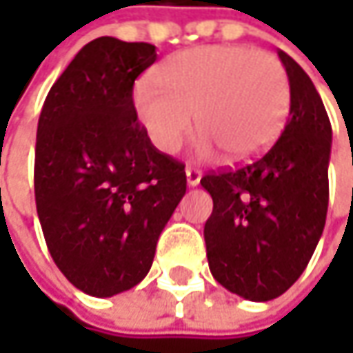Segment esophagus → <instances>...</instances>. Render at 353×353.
I'll list each match as a JSON object with an SVG mask.
<instances>
[{
    "label": "esophagus",
    "instance_id": "obj_1",
    "mask_svg": "<svg viewBox=\"0 0 353 353\" xmlns=\"http://www.w3.org/2000/svg\"><path fill=\"white\" fill-rule=\"evenodd\" d=\"M186 184L188 186H198V183H200V179H202V172L198 169H192V167H186Z\"/></svg>",
    "mask_w": 353,
    "mask_h": 353
}]
</instances>
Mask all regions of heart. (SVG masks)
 <instances>
[{"label": "heart", "mask_w": 353, "mask_h": 353, "mask_svg": "<svg viewBox=\"0 0 353 353\" xmlns=\"http://www.w3.org/2000/svg\"><path fill=\"white\" fill-rule=\"evenodd\" d=\"M157 84L137 82L133 108L151 143L176 153L196 129L198 153L253 161L273 145L291 105L287 70L277 57L245 45H206L169 57Z\"/></svg>", "instance_id": "heart-1"}]
</instances>
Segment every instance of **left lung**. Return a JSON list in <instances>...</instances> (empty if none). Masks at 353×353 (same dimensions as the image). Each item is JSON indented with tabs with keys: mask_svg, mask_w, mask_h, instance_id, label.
<instances>
[{
	"mask_svg": "<svg viewBox=\"0 0 353 353\" xmlns=\"http://www.w3.org/2000/svg\"><path fill=\"white\" fill-rule=\"evenodd\" d=\"M279 59L291 110L275 145L245 167L200 181L214 202L204 224L212 275L253 303L277 299L303 275L328 210L330 119L305 70L283 50Z\"/></svg>",
	"mask_w": 353,
	"mask_h": 353,
	"instance_id": "obj_1",
	"label": "left lung"
}]
</instances>
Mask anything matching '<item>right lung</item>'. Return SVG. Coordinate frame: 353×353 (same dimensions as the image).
Instances as JSON below:
<instances>
[{
    "instance_id": "add662e5",
    "label": "right lung",
    "mask_w": 353,
    "mask_h": 353,
    "mask_svg": "<svg viewBox=\"0 0 353 353\" xmlns=\"http://www.w3.org/2000/svg\"><path fill=\"white\" fill-rule=\"evenodd\" d=\"M155 61L149 43L94 39L39 117L34 202L45 241L62 275L98 299L145 279L186 192L184 165L157 151L133 108V82Z\"/></svg>"
}]
</instances>
